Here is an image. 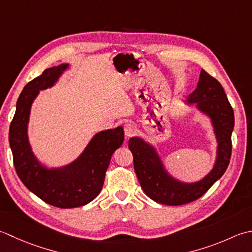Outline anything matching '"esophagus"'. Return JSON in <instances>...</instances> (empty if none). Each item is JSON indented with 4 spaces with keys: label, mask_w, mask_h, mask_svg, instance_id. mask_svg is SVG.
<instances>
[{
    "label": "esophagus",
    "mask_w": 252,
    "mask_h": 252,
    "mask_svg": "<svg viewBox=\"0 0 252 252\" xmlns=\"http://www.w3.org/2000/svg\"><path fill=\"white\" fill-rule=\"evenodd\" d=\"M124 131H125L126 137L129 138L136 132V128L132 124H130V123H127V124L124 125Z\"/></svg>",
    "instance_id": "1"
}]
</instances>
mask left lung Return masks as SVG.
Segmentation results:
<instances>
[{
	"instance_id": "1",
	"label": "left lung",
	"mask_w": 252,
	"mask_h": 252,
	"mask_svg": "<svg viewBox=\"0 0 252 252\" xmlns=\"http://www.w3.org/2000/svg\"><path fill=\"white\" fill-rule=\"evenodd\" d=\"M194 104L211 120L217 139V158L211 171L194 183H185L168 173L157 148L140 137H131L128 148L133 157V167L142 190L158 203L182 205L207 192L212 185L223 176L232 155V132L234 111L226 94L219 81L201 69L197 88L185 100Z\"/></svg>"
}]
</instances>
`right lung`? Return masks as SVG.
<instances>
[{"mask_svg":"<svg viewBox=\"0 0 252 252\" xmlns=\"http://www.w3.org/2000/svg\"><path fill=\"white\" fill-rule=\"evenodd\" d=\"M68 67L64 63L47 68L25 86L8 136L20 181L44 202L63 209L81 207L100 193L112 155L124 142V129L119 126L95 133L80 156L65 166L48 167L34 156L28 138L32 105L39 91L53 87Z\"/></svg>","mask_w":252,"mask_h":252,"instance_id":"1","label":"right lung"}]
</instances>
